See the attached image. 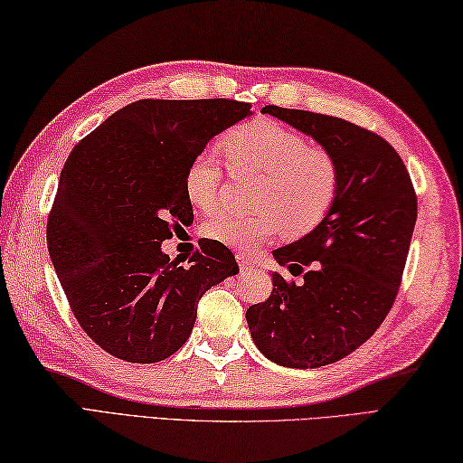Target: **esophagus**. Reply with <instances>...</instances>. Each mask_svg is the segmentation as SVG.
<instances>
[{
	"label": "esophagus",
	"mask_w": 463,
	"mask_h": 463,
	"mask_svg": "<svg viewBox=\"0 0 463 463\" xmlns=\"http://www.w3.org/2000/svg\"><path fill=\"white\" fill-rule=\"evenodd\" d=\"M237 260H239V267L242 272H250L254 270V262L249 260L247 257H242V254H237Z\"/></svg>",
	"instance_id": "34e87169"
}]
</instances>
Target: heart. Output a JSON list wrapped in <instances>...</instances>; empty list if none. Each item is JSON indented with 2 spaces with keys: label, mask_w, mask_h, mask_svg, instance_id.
Here are the masks:
<instances>
[{
  "label": "heart",
  "mask_w": 463,
  "mask_h": 463,
  "mask_svg": "<svg viewBox=\"0 0 463 463\" xmlns=\"http://www.w3.org/2000/svg\"><path fill=\"white\" fill-rule=\"evenodd\" d=\"M222 145L234 169L262 175L257 204L264 211H214L203 226L211 241L250 252L280 229L300 237L326 219L340 189V165L330 151L312 146L302 133L272 119L234 127ZM222 181L221 155L206 146L186 166L184 193L194 206L211 211L221 199Z\"/></svg>",
  "instance_id": "heart-1"
}]
</instances>
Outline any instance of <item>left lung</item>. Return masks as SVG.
<instances>
[{
  "instance_id": "8db88e82",
  "label": "left lung",
  "mask_w": 463,
  "mask_h": 463,
  "mask_svg": "<svg viewBox=\"0 0 463 463\" xmlns=\"http://www.w3.org/2000/svg\"><path fill=\"white\" fill-rule=\"evenodd\" d=\"M262 113L310 135L340 165V189L326 219L274 250L280 267L304 282L274 272L269 300L247 310L252 340L269 360L320 368L362 346L388 317L414 232L416 191L394 146L373 131L277 105Z\"/></svg>"
}]
</instances>
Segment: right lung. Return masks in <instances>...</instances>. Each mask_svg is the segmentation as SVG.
I'll return each instance as SVG.
<instances>
[{"mask_svg":"<svg viewBox=\"0 0 463 463\" xmlns=\"http://www.w3.org/2000/svg\"><path fill=\"white\" fill-rule=\"evenodd\" d=\"M234 99H141L73 146L47 216V249L73 317L97 346L133 364L173 356L203 294L239 274L201 242L179 267L161 242L193 222L184 171L214 135L250 115Z\"/></svg>","mask_w":463,"mask_h":463,"instance_id":"obj_1","label":"right lung"}]
</instances>
